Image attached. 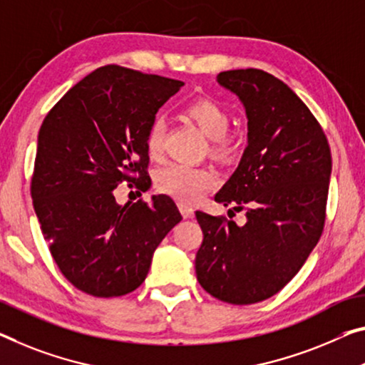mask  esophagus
I'll list each match as a JSON object with an SVG mask.
<instances>
[{"instance_id": "obj_1", "label": "esophagus", "mask_w": 365, "mask_h": 365, "mask_svg": "<svg viewBox=\"0 0 365 365\" xmlns=\"http://www.w3.org/2000/svg\"><path fill=\"white\" fill-rule=\"evenodd\" d=\"M178 207H179V212H181V215L184 218H192L194 217V209L189 204H184V202H181V204H179Z\"/></svg>"}]
</instances>
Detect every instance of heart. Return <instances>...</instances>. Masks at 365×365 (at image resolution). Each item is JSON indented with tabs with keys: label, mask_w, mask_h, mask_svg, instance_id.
Returning <instances> with one entry per match:
<instances>
[{
	"label": "heart",
	"mask_w": 365,
	"mask_h": 365,
	"mask_svg": "<svg viewBox=\"0 0 365 365\" xmlns=\"http://www.w3.org/2000/svg\"><path fill=\"white\" fill-rule=\"evenodd\" d=\"M184 114L199 127L207 138H210V151L215 156L227 158L233 153L235 142L227 133L232 119L230 112L220 103L209 98L194 99L184 108ZM163 137L165 122L160 117H155L145 135V148L151 158H158L163 151ZM215 184L217 175L210 168L173 163L156 173V187L186 202H195L204 197L205 192H209Z\"/></svg>",
	"instance_id": "1"
}]
</instances>
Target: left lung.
<instances>
[{
  "mask_svg": "<svg viewBox=\"0 0 365 365\" xmlns=\"http://www.w3.org/2000/svg\"><path fill=\"white\" fill-rule=\"evenodd\" d=\"M217 81L245 106L248 147L215 202L245 210L246 223L195 212L204 233L195 274L215 299L250 305L284 289L322 237L331 151L315 115L279 78L246 68Z\"/></svg>",
  "mask_w": 365,
  "mask_h": 365,
  "instance_id": "8db88e82",
  "label": "left lung"
}]
</instances>
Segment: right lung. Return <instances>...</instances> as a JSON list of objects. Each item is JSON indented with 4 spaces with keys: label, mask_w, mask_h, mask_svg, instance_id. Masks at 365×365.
Returning <instances> with one entry per match:
<instances>
[{
    "label": "right lung",
    "mask_w": 365,
    "mask_h": 365,
    "mask_svg": "<svg viewBox=\"0 0 365 365\" xmlns=\"http://www.w3.org/2000/svg\"><path fill=\"white\" fill-rule=\"evenodd\" d=\"M182 81L106 65L76 83L38 130L31 182L34 209L61 274L94 297L142 285L155 250L182 220L175 202L119 205L114 190H147L150 122Z\"/></svg>",
    "instance_id": "obj_1"
}]
</instances>
